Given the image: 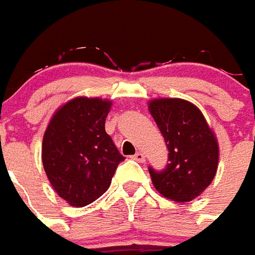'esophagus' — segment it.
Segmentation results:
<instances>
[{"label":"esophagus","instance_id":"34e87169","mask_svg":"<svg viewBox=\"0 0 255 255\" xmlns=\"http://www.w3.org/2000/svg\"><path fill=\"white\" fill-rule=\"evenodd\" d=\"M133 159L137 160V162H140V163H142V162H145V156H144V153L142 152H136L134 155H133Z\"/></svg>","mask_w":255,"mask_h":255}]
</instances>
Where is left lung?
<instances>
[{"instance_id": "obj_1", "label": "left lung", "mask_w": 255, "mask_h": 255, "mask_svg": "<svg viewBox=\"0 0 255 255\" xmlns=\"http://www.w3.org/2000/svg\"><path fill=\"white\" fill-rule=\"evenodd\" d=\"M167 147V165L162 170L148 167L153 187L174 202H189L205 191L216 176L218 144L203 114L181 99H158L149 103Z\"/></svg>"}]
</instances>
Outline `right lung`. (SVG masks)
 <instances>
[{
    "instance_id": "1",
    "label": "right lung",
    "mask_w": 255,
    "mask_h": 255,
    "mask_svg": "<svg viewBox=\"0 0 255 255\" xmlns=\"http://www.w3.org/2000/svg\"><path fill=\"white\" fill-rule=\"evenodd\" d=\"M111 102L77 97L53 115L42 141V163L57 195L82 207L100 198L125 160L106 131Z\"/></svg>"
}]
</instances>
